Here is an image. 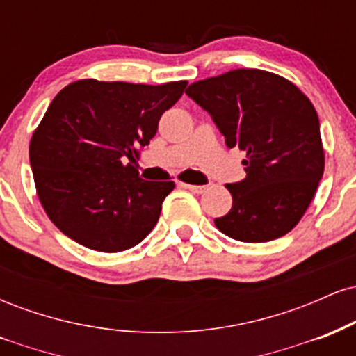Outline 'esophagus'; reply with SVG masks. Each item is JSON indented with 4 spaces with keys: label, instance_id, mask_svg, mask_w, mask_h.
I'll list each match as a JSON object with an SVG mask.
<instances>
[{
    "label": "esophagus",
    "instance_id": "34e87169",
    "mask_svg": "<svg viewBox=\"0 0 356 356\" xmlns=\"http://www.w3.org/2000/svg\"><path fill=\"white\" fill-rule=\"evenodd\" d=\"M182 187H186V189L194 192V194H202V192L206 191V186H192V184H182Z\"/></svg>",
    "mask_w": 356,
    "mask_h": 356
}]
</instances>
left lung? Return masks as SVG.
Listing matches in <instances>:
<instances>
[{
	"label": "left lung",
	"instance_id": "obj_1",
	"mask_svg": "<svg viewBox=\"0 0 356 356\" xmlns=\"http://www.w3.org/2000/svg\"><path fill=\"white\" fill-rule=\"evenodd\" d=\"M187 95L212 115L226 145L246 150V179L227 184L232 207L216 227L243 243L288 234L312 204L325 170L320 120L293 81L238 68L194 81Z\"/></svg>",
	"mask_w": 356,
	"mask_h": 356
}]
</instances>
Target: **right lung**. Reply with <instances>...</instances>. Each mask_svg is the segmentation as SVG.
Instances as JSON below:
<instances>
[{"label":"right lung","instance_id":"obj_1","mask_svg":"<svg viewBox=\"0 0 356 356\" xmlns=\"http://www.w3.org/2000/svg\"><path fill=\"white\" fill-rule=\"evenodd\" d=\"M186 85L83 79L60 90L31 136L30 164L40 202L65 236L120 252L154 229L175 184L144 181L134 164Z\"/></svg>","mask_w":356,"mask_h":356}]
</instances>
